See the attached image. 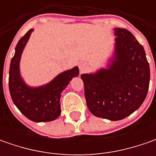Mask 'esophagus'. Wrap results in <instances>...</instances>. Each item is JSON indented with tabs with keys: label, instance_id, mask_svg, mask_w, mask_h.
I'll list each match as a JSON object with an SVG mask.
<instances>
[{
	"label": "esophagus",
	"instance_id": "obj_1",
	"mask_svg": "<svg viewBox=\"0 0 156 156\" xmlns=\"http://www.w3.org/2000/svg\"><path fill=\"white\" fill-rule=\"evenodd\" d=\"M79 69L81 70V72H83L87 69V64L86 62H80L79 64Z\"/></svg>",
	"mask_w": 156,
	"mask_h": 156
}]
</instances>
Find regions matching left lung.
Instances as JSON below:
<instances>
[{
	"mask_svg": "<svg viewBox=\"0 0 156 156\" xmlns=\"http://www.w3.org/2000/svg\"><path fill=\"white\" fill-rule=\"evenodd\" d=\"M114 52L105 68L82 74L87 108L95 116L119 121L137 110L147 96L149 64L143 47L125 28H114Z\"/></svg>",
	"mask_w": 156,
	"mask_h": 156,
	"instance_id": "obj_1",
	"label": "left lung"
}]
</instances>
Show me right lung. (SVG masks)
<instances>
[{
    "instance_id": "add662e5",
    "label": "right lung",
    "mask_w": 156,
    "mask_h": 156,
    "mask_svg": "<svg viewBox=\"0 0 156 156\" xmlns=\"http://www.w3.org/2000/svg\"><path fill=\"white\" fill-rule=\"evenodd\" d=\"M34 28L28 30L15 47V55L9 68V92L13 102L30 121L34 122H51L61 115L60 99L70 81L79 75V68L63 71L44 85L32 87L26 83L21 75V55Z\"/></svg>"
}]
</instances>
